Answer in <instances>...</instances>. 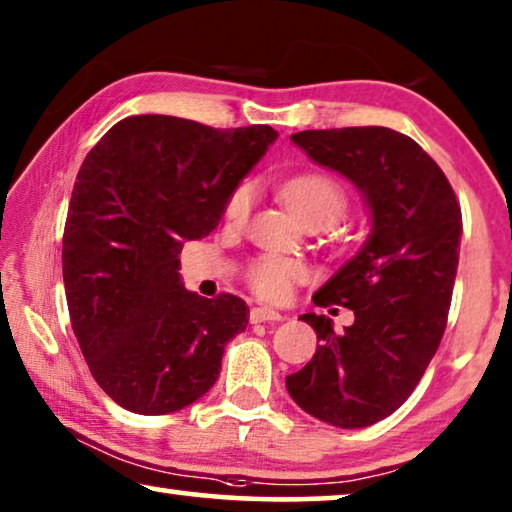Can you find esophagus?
<instances>
[{
    "label": "esophagus",
    "instance_id": "esophagus-1",
    "mask_svg": "<svg viewBox=\"0 0 512 512\" xmlns=\"http://www.w3.org/2000/svg\"><path fill=\"white\" fill-rule=\"evenodd\" d=\"M281 316L279 311H274V309H270V307H254L249 311V321L251 323H263V321H281Z\"/></svg>",
    "mask_w": 512,
    "mask_h": 512
}]
</instances>
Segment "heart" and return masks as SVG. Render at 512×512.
Listing matches in <instances>:
<instances>
[{
	"instance_id": "heart-1",
	"label": "heart",
	"mask_w": 512,
	"mask_h": 512,
	"mask_svg": "<svg viewBox=\"0 0 512 512\" xmlns=\"http://www.w3.org/2000/svg\"><path fill=\"white\" fill-rule=\"evenodd\" d=\"M281 198L295 217L305 226H332L348 212V194L342 182L328 173H302L284 182ZM254 203V189L242 182L226 198L224 219L231 226H242ZM244 279L258 298L281 302L288 298L291 288L305 279V265L295 258L279 254H263L249 261Z\"/></svg>"
}]
</instances>
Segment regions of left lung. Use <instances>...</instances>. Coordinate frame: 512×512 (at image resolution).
<instances>
[{"instance_id":"left-lung-1","label":"left lung","mask_w":512,"mask_h":512,"mask_svg":"<svg viewBox=\"0 0 512 512\" xmlns=\"http://www.w3.org/2000/svg\"><path fill=\"white\" fill-rule=\"evenodd\" d=\"M316 164L346 175L365 194L374 224L360 254L314 305L355 314L344 332L328 316L302 314L318 344L286 376L295 404L342 429L374 425L416 390L448 323L462 238V210L448 177L416 140L385 127L293 133Z\"/></svg>"}]
</instances>
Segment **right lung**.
<instances>
[{
  "label": "right lung",
  "instance_id": "obj_1",
  "mask_svg": "<svg viewBox=\"0 0 512 512\" xmlns=\"http://www.w3.org/2000/svg\"><path fill=\"white\" fill-rule=\"evenodd\" d=\"M274 138L268 124L231 131L133 115L80 166L62 238L66 305L94 381L127 411L194 404L217 381L228 339L247 328L238 295L184 291L177 254L219 224Z\"/></svg>",
  "mask_w": 512,
  "mask_h": 512
}]
</instances>
